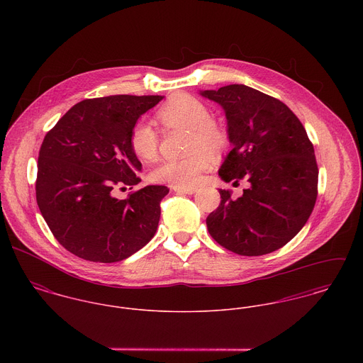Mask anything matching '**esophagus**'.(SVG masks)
I'll list each match as a JSON object with an SVG mask.
<instances>
[{"mask_svg":"<svg viewBox=\"0 0 363 363\" xmlns=\"http://www.w3.org/2000/svg\"><path fill=\"white\" fill-rule=\"evenodd\" d=\"M173 190L177 193V194H194L196 193V189H184V187H173Z\"/></svg>","mask_w":363,"mask_h":363,"instance_id":"esophagus-1","label":"esophagus"}]
</instances>
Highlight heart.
Returning a JSON list of instances; mask_svg holds the SVG:
<instances>
[{"mask_svg":"<svg viewBox=\"0 0 363 363\" xmlns=\"http://www.w3.org/2000/svg\"><path fill=\"white\" fill-rule=\"evenodd\" d=\"M163 127L187 130L186 152L189 155L160 162L151 173L152 180L173 187H194L201 174L209 169L212 154L223 152L229 145V134L211 117L207 104L189 94H174L156 111ZM130 145L134 154L144 160H154L159 148L155 127L140 120L130 133Z\"/></svg>","mask_w":363,"mask_h":363,"instance_id":"1","label":"heart"}]
</instances>
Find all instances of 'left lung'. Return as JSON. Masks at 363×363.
Wrapping results in <instances>:
<instances>
[{
  "label": "left lung",
  "instance_id": "8db88e82",
  "mask_svg": "<svg viewBox=\"0 0 363 363\" xmlns=\"http://www.w3.org/2000/svg\"><path fill=\"white\" fill-rule=\"evenodd\" d=\"M200 95L226 116L232 150L219 177L250 183L238 200L219 189L220 204L208 215V232L240 256L272 253L301 232L315 204L318 169L306 130L286 104L246 85Z\"/></svg>",
  "mask_w": 363,
  "mask_h": 363
}]
</instances>
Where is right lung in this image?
<instances>
[{
  "label": "right lung",
  "instance_id": "1",
  "mask_svg": "<svg viewBox=\"0 0 363 363\" xmlns=\"http://www.w3.org/2000/svg\"><path fill=\"white\" fill-rule=\"evenodd\" d=\"M163 96L116 95L72 106L46 134L38 160L36 200L58 243L95 262H116L155 235L166 186L124 200L113 189L135 186L143 164L130 145L138 118Z\"/></svg>",
  "mask_w": 363,
  "mask_h": 363
}]
</instances>
